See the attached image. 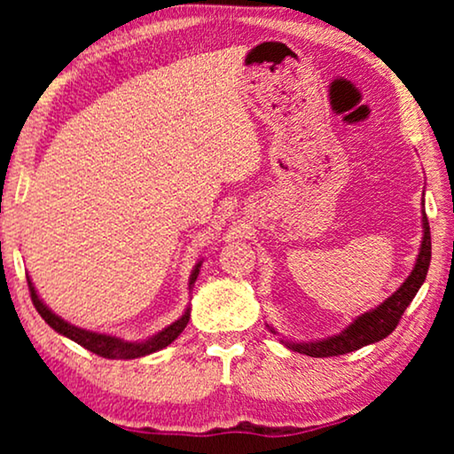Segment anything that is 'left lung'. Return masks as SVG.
<instances>
[{
	"mask_svg": "<svg viewBox=\"0 0 454 454\" xmlns=\"http://www.w3.org/2000/svg\"><path fill=\"white\" fill-rule=\"evenodd\" d=\"M421 227H424V238H421V247L415 260V266L411 275L405 278V283L395 291L393 295L387 297L380 306L370 309L362 316H357L345 331L333 337L322 339V340H308V343H294V340H283L291 351L303 353L309 357H333V356H343V353H351L356 349L370 343H378L384 337H388L399 325L403 312H405L409 303L418 294L421 285L426 281L427 269H430V258H432V238H430V225H427L426 210H421ZM272 333L275 328L269 326Z\"/></svg>",
	"mask_w": 454,
	"mask_h": 454,
	"instance_id": "obj_1",
	"label": "left lung"
}]
</instances>
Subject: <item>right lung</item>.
<instances>
[{
    "mask_svg": "<svg viewBox=\"0 0 454 454\" xmlns=\"http://www.w3.org/2000/svg\"><path fill=\"white\" fill-rule=\"evenodd\" d=\"M200 266L202 262H198L194 266V270H192L190 283H188L190 289L194 287L198 272H200ZM28 289H30V297H33L36 312L41 314V318L45 320L53 331H58L59 334H64V337L72 339L74 343L84 347V349H89L92 353H97V356L107 357V359H136V357H145V356H151L154 351L165 349L167 345H171L173 340L182 334V331L188 326V320H190V308H188L176 322H173V325L163 328V331H159L157 334H153V337H148L146 340H123L120 337H114V334L92 333V331H86V328L70 325V322L59 318L58 314H53L51 309L43 303L41 297L36 295L35 285L30 278H28Z\"/></svg>",
    "mask_w": 454,
    "mask_h": 454,
    "instance_id": "obj_1",
    "label": "right lung"
}]
</instances>
